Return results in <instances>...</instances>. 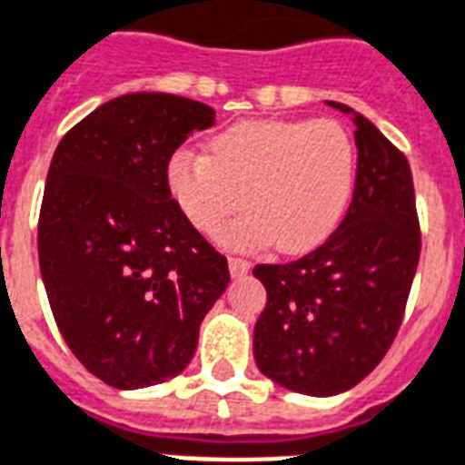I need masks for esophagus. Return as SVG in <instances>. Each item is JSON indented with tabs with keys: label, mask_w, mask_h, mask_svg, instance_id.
<instances>
[{
	"label": "esophagus",
	"mask_w": 465,
	"mask_h": 465,
	"mask_svg": "<svg viewBox=\"0 0 465 465\" xmlns=\"http://www.w3.org/2000/svg\"><path fill=\"white\" fill-rule=\"evenodd\" d=\"M228 267H230V274H232V277H242V274H247V272H250V262L240 260V257H230Z\"/></svg>",
	"instance_id": "34e87169"
}]
</instances>
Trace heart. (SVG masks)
I'll return each instance as SVG.
<instances>
[{
    "label": "heart",
    "mask_w": 465,
    "mask_h": 465,
    "mask_svg": "<svg viewBox=\"0 0 465 465\" xmlns=\"http://www.w3.org/2000/svg\"><path fill=\"white\" fill-rule=\"evenodd\" d=\"M208 152L179 149L166 163L173 203L203 235L230 250L274 242L279 252L319 247L351 205L358 149L333 120H242L211 139Z\"/></svg>",
    "instance_id": "heart-1"
}]
</instances>
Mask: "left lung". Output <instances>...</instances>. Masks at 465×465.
Instances as JSON below:
<instances>
[{
    "label": "left lung",
    "instance_id": "8db88e82",
    "mask_svg": "<svg viewBox=\"0 0 465 465\" xmlns=\"http://www.w3.org/2000/svg\"><path fill=\"white\" fill-rule=\"evenodd\" d=\"M355 124L351 208L302 260L257 264L267 306L254 323L257 368L292 392L331 397L368 378L390 351L419 264L414 183L404 153L343 103Z\"/></svg>",
    "mask_w": 465,
    "mask_h": 465
}]
</instances>
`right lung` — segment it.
<instances>
[{
  "label": "right lung",
  "instance_id": "add662e5",
  "mask_svg": "<svg viewBox=\"0 0 465 465\" xmlns=\"http://www.w3.org/2000/svg\"><path fill=\"white\" fill-rule=\"evenodd\" d=\"M215 110L169 93L97 107L55 146L38 215V264L63 341L117 390L171 380L230 282L186 220L166 163Z\"/></svg>",
  "mask_w": 465,
  "mask_h": 465
}]
</instances>
